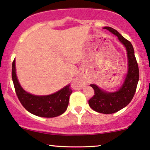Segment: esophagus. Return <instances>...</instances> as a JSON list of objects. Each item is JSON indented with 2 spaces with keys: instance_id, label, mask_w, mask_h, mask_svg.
<instances>
[{
  "instance_id": "1",
  "label": "esophagus",
  "mask_w": 150,
  "mask_h": 150,
  "mask_svg": "<svg viewBox=\"0 0 150 150\" xmlns=\"http://www.w3.org/2000/svg\"><path fill=\"white\" fill-rule=\"evenodd\" d=\"M75 82L76 84H77V85H79V87H82V86L83 85H85V84H86V82H85V80H82V78H81L80 77H79V78H77V80H75Z\"/></svg>"
}]
</instances>
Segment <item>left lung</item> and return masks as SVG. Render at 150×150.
I'll use <instances>...</instances> for the list:
<instances>
[{"mask_svg":"<svg viewBox=\"0 0 150 150\" xmlns=\"http://www.w3.org/2000/svg\"><path fill=\"white\" fill-rule=\"evenodd\" d=\"M104 28L118 37L125 47L128 58V73L123 84L116 92H108L94 84L90 85L94 90V95L89 100V106L97 112L110 114L120 111L131 101L138 83L139 68L131 43L114 29L110 27Z\"/></svg>","mask_w":150,"mask_h":150,"instance_id":"1","label":"left lung"}]
</instances>
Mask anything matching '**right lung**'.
Listing matches in <instances>:
<instances>
[{
	"mask_svg": "<svg viewBox=\"0 0 150 150\" xmlns=\"http://www.w3.org/2000/svg\"><path fill=\"white\" fill-rule=\"evenodd\" d=\"M12 79L19 100L30 113L37 116L53 118L66 111L70 96L73 92L70 85L49 95L38 96L30 94L26 92L19 82L16 75L15 60L12 65Z\"/></svg>",
	"mask_w": 150,
	"mask_h": 150,
	"instance_id": "1",
	"label": "right lung"
}]
</instances>
